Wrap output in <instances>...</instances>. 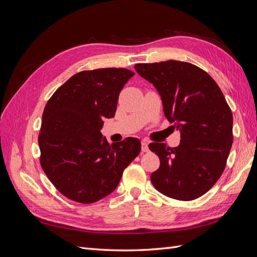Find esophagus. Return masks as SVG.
<instances>
[{
    "instance_id": "esophagus-1",
    "label": "esophagus",
    "mask_w": 257,
    "mask_h": 257,
    "mask_svg": "<svg viewBox=\"0 0 257 257\" xmlns=\"http://www.w3.org/2000/svg\"><path fill=\"white\" fill-rule=\"evenodd\" d=\"M148 146H149V143H148L147 141H143L142 142V151L143 152H148V151H149V147H148Z\"/></svg>"
}]
</instances>
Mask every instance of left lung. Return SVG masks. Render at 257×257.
<instances>
[{
    "mask_svg": "<svg viewBox=\"0 0 257 257\" xmlns=\"http://www.w3.org/2000/svg\"><path fill=\"white\" fill-rule=\"evenodd\" d=\"M136 72L153 83L170 123L180 130L176 148L152 143L160 158L151 182L178 200L204 195L223 174L232 145V114L221 89L208 73L188 62L139 63Z\"/></svg>",
    "mask_w": 257,
    "mask_h": 257,
    "instance_id": "8db88e82",
    "label": "left lung"
}]
</instances>
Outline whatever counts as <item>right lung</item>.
<instances>
[{
	"label": "right lung",
	"instance_id": "obj_1",
	"mask_svg": "<svg viewBox=\"0 0 257 257\" xmlns=\"http://www.w3.org/2000/svg\"><path fill=\"white\" fill-rule=\"evenodd\" d=\"M134 75L126 68L82 71L46 104L38 135L41 166L68 199L92 204L109 195L141 152L137 138L109 145L100 133L104 118L114 116L120 92Z\"/></svg>",
	"mask_w": 257,
	"mask_h": 257
}]
</instances>
